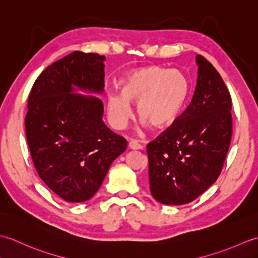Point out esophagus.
Wrapping results in <instances>:
<instances>
[{
    "instance_id": "obj_1",
    "label": "esophagus",
    "mask_w": 258,
    "mask_h": 258,
    "mask_svg": "<svg viewBox=\"0 0 258 258\" xmlns=\"http://www.w3.org/2000/svg\"><path fill=\"white\" fill-rule=\"evenodd\" d=\"M128 147L131 150H142V149H143V146L139 144L136 141H131L128 143Z\"/></svg>"
}]
</instances>
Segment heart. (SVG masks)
I'll list each match as a JSON object with an SVG mask.
<instances>
[{
  "mask_svg": "<svg viewBox=\"0 0 258 258\" xmlns=\"http://www.w3.org/2000/svg\"><path fill=\"white\" fill-rule=\"evenodd\" d=\"M120 94L107 95L111 124L122 130L132 116L130 104H138L136 112L144 124L163 128L176 119L188 94V81L178 70L147 67L134 70L119 82Z\"/></svg>",
  "mask_w": 258,
  "mask_h": 258,
  "instance_id": "heart-1",
  "label": "heart"
}]
</instances>
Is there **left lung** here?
I'll list each match as a JSON object with an SVG mask.
<instances>
[{"mask_svg": "<svg viewBox=\"0 0 258 258\" xmlns=\"http://www.w3.org/2000/svg\"><path fill=\"white\" fill-rule=\"evenodd\" d=\"M194 95L174 123L147 144L152 196L184 205L216 182L232 140V97L216 69L202 55Z\"/></svg>", "mask_w": 258, "mask_h": 258, "instance_id": "obj_1", "label": "left lung"}]
</instances>
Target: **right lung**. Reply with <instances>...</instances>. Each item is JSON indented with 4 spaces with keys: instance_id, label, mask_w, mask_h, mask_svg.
Listing matches in <instances>:
<instances>
[{
    "instance_id": "right-lung-1",
    "label": "right lung",
    "mask_w": 258,
    "mask_h": 258,
    "mask_svg": "<svg viewBox=\"0 0 258 258\" xmlns=\"http://www.w3.org/2000/svg\"><path fill=\"white\" fill-rule=\"evenodd\" d=\"M105 56L75 51L47 67L27 101L25 133L43 182L70 203L92 199L127 142L104 124L103 103L76 94L102 93Z\"/></svg>"
}]
</instances>
